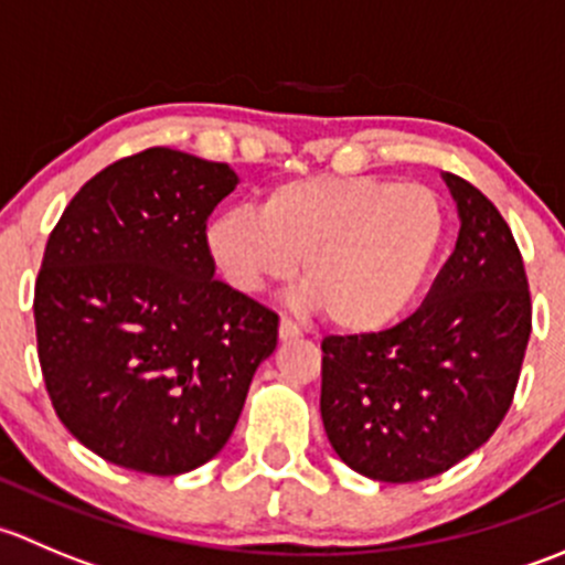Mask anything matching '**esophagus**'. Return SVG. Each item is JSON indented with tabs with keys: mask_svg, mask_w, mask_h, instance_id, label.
<instances>
[{
	"mask_svg": "<svg viewBox=\"0 0 565 565\" xmlns=\"http://www.w3.org/2000/svg\"><path fill=\"white\" fill-rule=\"evenodd\" d=\"M300 333H303V330H300V324L295 322V319L281 317V322H278V335H281V339H298Z\"/></svg>",
	"mask_w": 565,
	"mask_h": 565,
	"instance_id": "1",
	"label": "esophagus"
}]
</instances>
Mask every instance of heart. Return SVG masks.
Listing matches in <instances>:
<instances>
[{
  "mask_svg": "<svg viewBox=\"0 0 565 565\" xmlns=\"http://www.w3.org/2000/svg\"><path fill=\"white\" fill-rule=\"evenodd\" d=\"M443 235L446 210L429 185L319 174L278 182L259 210L215 215L204 248L218 276L246 295L289 281L303 256L300 303L366 333L413 303Z\"/></svg>",
  "mask_w": 565,
  "mask_h": 565,
  "instance_id": "heart-1",
  "label": "heart"
}]
</instances>
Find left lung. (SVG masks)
Returning <instances> with one entry per match:
<instances>
[{
	"label": "left lung",
	"mask_w": 565,
	"mask_h": 565,
	"mask_svg": "<svg viewBox=\"0 0 565 565\" xmlns=\"http://www.w3.org/2000/svg\"><path fill=\"white\" fill-rule=\"evenodd\" d=\"M457 248L424 303L380 333L324 335V435L374 481L440 476L481 448L514 402L533 306L511 226L472 182L446 174Z\"/></svg>",
	"instance_id": "obj_1"
}]
</instances>
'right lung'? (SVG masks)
<instances>
[{
    "label": "right lung",
    "instance_id": "add662e5",
    "mask_svg": "<svg viewBox=\"0 0 565 565\" xmlns=\"http://www.w3.org/2000/svg\"><path fill=\"white\" fill-rule=\"evenodd\" d=\"M226 163L169 147L82 185L35 281L38 358L62 424L106 461L180 476L226 446L278 315L218 281L207 218Z\"/></svg>",
    "mask_w": 565,
    "mask_h": 565
}]
</instances>
